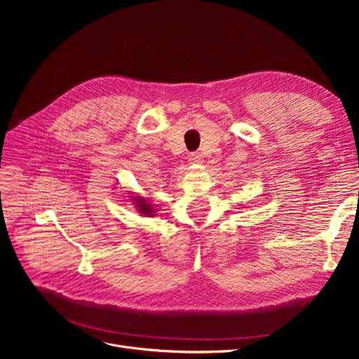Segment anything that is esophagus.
Here are the masks:
<instances>
[{
	"label": "esophagus",
	"instance_id": "obj_1",
	"mask_svg": "<svg viewBox=\"0 0 359 359\" xmlns=\"http://www.w3.org/2000/svg\"><path fill=\"white\" fill-rule=\"evenodd\" d=\"M189 161H191L192 164H198V163H201V161H202V154H201V153H191V156H189Z\"/></svg>",
	"mask_w": 359,
	"mask_h": 359
}]
</instances>
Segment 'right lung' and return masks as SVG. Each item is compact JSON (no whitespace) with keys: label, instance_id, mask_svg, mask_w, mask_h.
<instances>
[{"label":"right lung","instance_id":"obj_1","mask_svg":"<svg viewBox=\"0 0 359 359\" xmlns=\"http://www.w3.org/2000/svg\"><path fill=\"white\" fill-rule=\"evenodd\" d=\"M132 198V202H134V205L137 206L138 212H141L142 215H147V217H153L156 210H153V205H151L147 199H144L142 196L137 195V196H130Z\"/></svg>","mask_w":359,"mask_h":359}]
</instances>
